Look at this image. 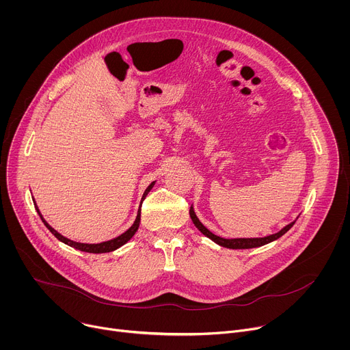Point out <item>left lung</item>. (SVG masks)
I'll return each mask as SVG.
<instances>
[{
  "label": "left lung",
  "mask_w": 350,
  "mask_h": 350,
  "mask_svg": "<svg viewBox=\"0 0 350 350\" xmlns=\"http://www.w3.org/2000/svg\"><path fill=\"white\" fill-rule=\"evenodd\" d=\"M189 216H191V220L193 221L195 227H196L199 231H201L204 235H206L208 238H211L212 241H215V242L219 243L220 246L230 247V249H249V247H258V246L266 245V243H269V242H271V241H275L277 238L282 237V235L295 224V221H293V223H289V224L285 226L281 231H278V232H275V234H271V235H269V237H265V238H235V239H226V238H221V237L215 235V234L211 232L201 221H199L198 217H196V215H195V212H193V209H192V206H191V209H189Z\"/></svg>",
  "instance_id": "obj_1"
}]
</instances>
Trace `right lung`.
I'll return each instance as SVG.
<instances>
[{
  "label": "right lung",
  "instance_id": "add662e5",
  "mask_svg": "<svg viewBox=\"0 0 350 350\" xmlns=\"http://www.w3.org/2000/svg\"><path fill=\"white\" fill-rule=\"evenodd\" d=\"M154 184H155V181L148 185V188L145 189V192H144V195H142V199H141V201H144V198L148 195V192H149V191H151V188L154 187ZM34 206H36V209H37V212H38V215H40V217H41L42 223L45 224V227H46L49 231H51V232H53V234H54L59 241H62L64 243H66V245H69V246H73V247L79 249V251L88 252V254H107V252H112V251H115V249L120 247V246H122V245H124L127 241H130V238L135 234V231L138 230V226H139V220H141V206H139V211H138V215H137V217H135L134 224H133V226H131L126 232H123L122 235H119V237H116V238H113V239H111V241L101 242V243H80V242L70 241V239L65 238L64 235H61L58 231H55L51 226H49V224L42 219V216H41V213H40V211H38L37 205H34Z\"/></svg>",
  "mask_w": 350,
  "mask_h": 350
}]
</instances>
